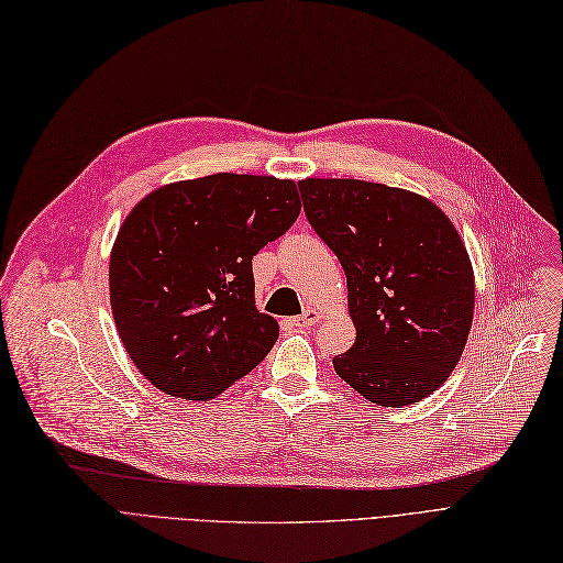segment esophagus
Returning <instances> with one entry per match:
<instances>
[{
  "label": "esophagus",
  "mask_w": 563,
  "mask_h": 563,
  "mask_svg": "<svg viewBox=\"0 0 563 563\" xmlns=\"http://www.w3.org/2000/svg\"><path fill=\"white\" fill-rule=\"evenodd\" d=\"M320 318H322V313H320L318 308H308L303 316L292 318V324H295V327H313L316 322H320Z\"/></svg>",
  "instance_id": "1"
}]
</instances>
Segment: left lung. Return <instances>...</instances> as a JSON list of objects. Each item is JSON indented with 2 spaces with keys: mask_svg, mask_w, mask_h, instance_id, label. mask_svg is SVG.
<instances>
[{
  "mask_svg": "<svg viewBox=\"0 0 563 563\" xmlns=\"http://www.w3.org/2000/svg\"><path fill=\"white\" fill-rule=\"evenodd\" d=\"M303 211L347 278L357 339L334 368L371 404L404 408L460 362L475 306L466 245L422 195L355 178H306Z\"/></svg>",
  "mask_w": 563,
  "mask_h": 563,
  "instance_id": "left-lung-1",
  "label": "left lung"
}]
</instances>
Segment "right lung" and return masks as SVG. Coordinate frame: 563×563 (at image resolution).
I'll return each instance as SVG.
<instances>
[{
	"label": "right lung",
	"instance_id": "add662e5",
	"mask_svg": "<svg viewBox=\"0 0 563 563\" xmlns=\"http://www.w3.org/2000/svg\"><path fill=\"white\" fill-rule=\"evenodd\" d=\"M299 211L295 180L250 174L162 185L132 208L111 250L109 292L145 380L208 401L268 355L278 322L255 306L253 257Z\"/></svg>",
	"mask_w": 563,
	"mask_h": 563
}]
</instances>
